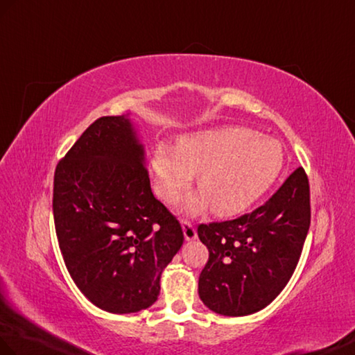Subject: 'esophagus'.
<instances>
[{
	"mask_svg": "<svg viewBox=\"0 0 355 355\" xmlns=\"http://www.w3.org/2000/svg\"><path fill=\"white\" fill-rule=\"evenodd\" d=\"M183 233H184V239L187 242L195 241V239H196V230L193 228L191 222L183 220Z\"/></svg>",
	"mask_w": 355,
	"mask_h": 355,
	"instance_id": "1",
	"label": "esophagus"
}]
</instances>
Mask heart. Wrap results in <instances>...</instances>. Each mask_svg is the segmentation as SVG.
I'll list each match as a JSON object with an SVG mask.
<instances>
[{"mask_svg":"<svg viewBox=\"0 0 355 355\" xmlns=\"http://www.w3.org/2000/svg\"><path fill=\"white\" fill-rule=\"evenodd\" d=\"M283 148L275 139L241 127L204 130L184 135L177 146L154 148L150 172L162 201L174 202L196 173L200 193L183 202L187 215L209 207L219 218L250 209L275 183L283 169Z\"/></svg>","mask_w":355,"mask_h":355,"instance_id":"heart-1","label":"heart"}]
</instances>
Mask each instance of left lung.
I'll list each match as a JSON object with an SVG mask.
<instances>
[{
	"label": "left lung",
	"mask_w": 355,
	"mask_h": 355,
	"mask_svg": "<svg viewBox=\"0 0 355 355\" xmlns=\"http://www.w3.org/2000/svg\"><path fill=\"white\" fill-rule=\"evenodd\" d=\"M310 227V187L296 169L261 207L233 220L201 224L207 246L198 293L224 316L257 313L279 295L298 265Z\"/></svg>",
	"instance_id": "obj_1"
}]
</instances>
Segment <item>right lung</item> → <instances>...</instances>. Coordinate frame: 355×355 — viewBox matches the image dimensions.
<instances>
[{"instance_id":"1","label":"right lung","mask_w":355,"mask_h":355,"mask_svg":"<svg viewBox=\"0 0 355 355\" xmlns=\"http://www.w3.org/2000/svg\"><path fill=\"white\" fill-rule=\"evenodd\" d=\"M53 213L64 265L94 306L127 315L157 301L184 236L153 195L128 114L96 119L59 162Z\"/></svg>"}]
</instances>
